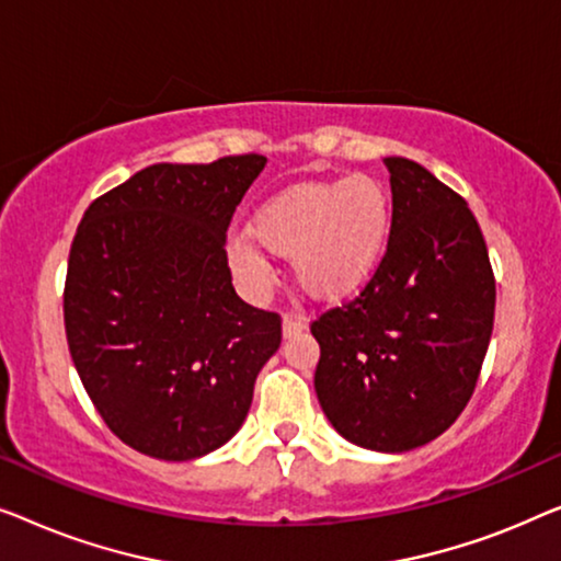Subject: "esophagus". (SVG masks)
<instances>
[{"mask_svg":"<svg viewBox=\"0 0 561 561\" xmlns=\"http://www.w3.org/2000/svg\"><path fill=\"white\" fill-rule=\"evenodd\" d=\"M305 328H307V322H305V318H299V314H287V318L282 320V333H284V337L299 335Z\"/></svg>","mask_w":561,"mask_h":561,"instance_id":"obj_1","label":"esophagus"}]
</instances>
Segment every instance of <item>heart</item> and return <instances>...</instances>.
<instances>
[{
    "instance_id": "obj_1",
    "label": "heart",
    "mask_w": 561,
    "mask_h": 561,
    "mask_svg": "<svg viewBox=\"0 0 561 561\" xmlns=\"http://www.w3.org/2000/svg\"><path fill=\"white\" fill-rule=\"evenodd\" d=\"M249 233L228 241V264L249 289L272 284L264 251L291 259L302 291L333 302L374 277L389 249L393 203L381 180L343 175L305 180L272 195L251 218Z\"/></svg>"
}]
</instances>
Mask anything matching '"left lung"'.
<instances>
[{"mask_svg":"<svg viewBox=\"0 0 561 561\" xmlns=\"http://www.w3.org/2000/svg\"><path fill=\"white\" fill-rule=\"evenodd\" d=\"M393 231L378 272L312 322L314 391L337 435L376 453L439 437L468 404L493 333L495 279L460 195L386 157Z\"/></svg>","mask_w":561,"mask_h":561,"instance_id":"left-lung-1","label":"left lung"}]
</instances>
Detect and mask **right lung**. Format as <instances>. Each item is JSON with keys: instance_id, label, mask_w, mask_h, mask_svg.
Wrapping results in <instances>:
<instances>
[{"instance_id": "1", "label": "right lung", "mask_w": 561, "mask_h": 561, "mask_svg": "<svg viewBox=\"0 0 561 561\" xmlns=\"http://www.w3.org/2000/svg\"><path fill=\"white\" fill-rule=\"evenodd\" d=\"M266 157L160 162L93 201L68 256L66 335L106 427L141 455L195 460L247 420L279 314L236 295L226 231Z\"/></svg>"}]
</instances>
